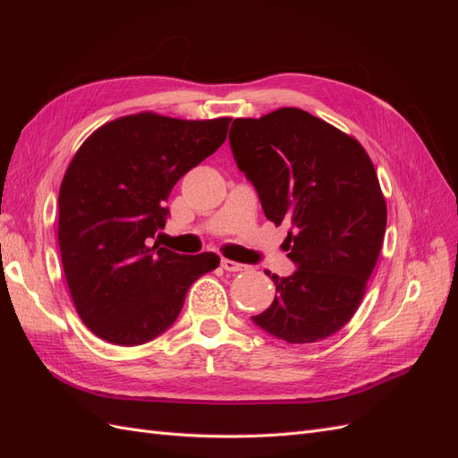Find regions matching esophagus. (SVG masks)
I'll use <instances>...</instances> for the list:
<instances>
[{
	"instance_id": "esophagus-1",
	"label": "esophagus",
	"mask_w": 458,
	"mask_h": 458,
	"mask_svg": "<svg viewBox=\"0 0 458 458\" xmlns=\"http://www.w3.org/2000/svg\"><path fill=\"white\" fill-rule=\"evenodd\" d=\"M221 267H224L225 271H246L248 267L242 266V263H237L233 259H227V258H221Z\"/></svg>"
}]
</instances>
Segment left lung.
<instances>
[{
    "label": "left lung",
    "instance_id": "obj_1",
    "mask_svg": "<svg viewBox=\"0 0 458 458\" xmlns=\"http://www.w3.org/2000/svg\"><path fill=\"white\" fill-rule=\"evenodd\" d=\"M229 145L266 217L290 224L284 244L298 267L288 276L266 271L276 294L254 325L288 344L328 338L361 303L386 233V200L369 155L300 108L237 118Z\"/></svg>",
    "mask_w": 458,
    "mask_h": 458
}]
</instances>
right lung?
<instances>
[{
	"mask_svg": "<svg viewBox=\"0 0 458 458\" xmlns=\"http://www.w3.org/2000/svg\"><path fill=\"white\" fill-rule=\"evenodd\" d=\"M231 118L123 116L91 133L59 191V248L78 315L99 338L140 345L168 330L187 290L219 256L158 246L168 197L224 145Z\"/></svg>",
	"mask_w": 458,
	"mask_h": 458,
	"instance_id": "1",
	"label": "right lung"
}]
</instances>
